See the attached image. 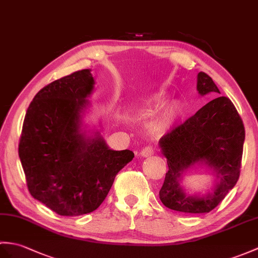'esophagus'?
I'll list each match as a JSON object with an SVG mask.
<instances>
[{
  "label": "esophagus",
  "instance_id": "1",
  "mask_svg": "<svg viewBox=\"0 0 258 258\" xmlns=\"http://www.w3.org/2000/svg\"><path fill=\"white\" fill-rule=\"evenodd\" d=\"M154 154V148L151 146H147L145 148H143L141 151V156L142 157H151Z\"/></svg>",
  "mask_w": 258,
  "mask_h": 258
}]
</instances>
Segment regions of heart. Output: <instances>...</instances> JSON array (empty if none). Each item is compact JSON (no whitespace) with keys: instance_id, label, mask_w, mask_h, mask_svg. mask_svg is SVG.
Returning a JSON list of instances; mask_svg holds the SVG:
<instances>
[{"instance_id":"obj_1","label":"heart","mask_w":258,"mask_h":258,"mask_svg":"<svg viewBox=\"0 0 258 258\" xmlns=\"http://www.w3.org/2000/svg\"><path fill=\"white\" fill-rule=\"evenodd\" d=\"M167 101H168V97L165 93H156L153 97L146 99L141 104L134 107L133 112L136 115L140 116H148L151 115L156 110L163 107ZM183 112V105L180 101H175L169 105L167 109L165 114L161 116L156 122L153 123L152 125V133L155 135H163L167 132L172 128L173 125L178 121V118H180Z\"/></svg>"}]
</instances>
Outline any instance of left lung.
I'll use <instances>...</instances> for the list:
<instances>
[{"label": "left lung", "instance_id": "8db88e82", "mask_svg": "<svg viewBox=\"0 0 258 258\" xmlns=\"http://www.w3.org/2000/svg\"><path fill=\"white\" fill-rule=\"evenodd\" d=\"M197 90L200 95L212 93L218 97L159 140L168 165L159 198L171 210L199 214L213 210L236 184L245 130L234 104L229 98L219 97L218 87L202 71L197 77ZM195 164H206L213 170V193L200 197L184 192L180 184L182 176Z\"/></svg>", "mask_w": 258, "mask_h": 258}]
</instances>
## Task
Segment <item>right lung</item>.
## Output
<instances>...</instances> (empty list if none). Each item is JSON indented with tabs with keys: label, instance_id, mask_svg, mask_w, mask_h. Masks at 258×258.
I'll use <instances>...</instances> for the list:
<instances>
[{
	"label": "right lung",
	"instance_id": "1",
	"mask_svg": "<svg viewBox=\"0 0 258 258\" xmlns=\"http://www.w3.org/2000/svg\"><path fill=\"white\" fill-rule=\"evenodd\" d=\"M93 88L90 69L60 78L35 95L24 118L19 155L28 190L59 215L97 210L116 173L134 158L128 149H111L99 131H83Z\"/></svg>",
	"mask_w": 258,
	"mask_h": 258
}]
</instances>
